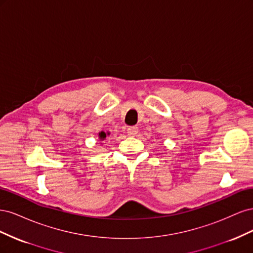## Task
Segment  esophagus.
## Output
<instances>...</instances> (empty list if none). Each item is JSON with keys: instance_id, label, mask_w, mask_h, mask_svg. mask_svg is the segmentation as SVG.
<instances>
[{"instance_id": "esophagus-1", "label": "esophagus", "mask_w": 253, "mask_h": 253, "mask_svg": "<svg viewBox=\"0 0 253 253\" xmlns=\"http://www.w3.org/2000/svg\"><path fill=\"white\" fill-rule=\"evenodd\" d=\"M137 133H138V127L137 126H129L127 128V135L128 136H135Z\"/></svg>"}]
</instances>
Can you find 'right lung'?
<instances>
[{
  "label": "right lung",
  "instance_id": "obj_1",
  "mask_svg": "<svg viewBox=\"0 0 253 253\" xmlns=\"http://www.w3.org/2000/svg\"><path fill=\"white\" fill-rule=\"evenodd\" d=\"M106 135H110V133L109 134H105L104 132H101V133H99V138H100L101 140H103L105 137H106Z\"/></svg>",
  "mask_w": 253,
  "mask_h": 253
}]
</instances>
